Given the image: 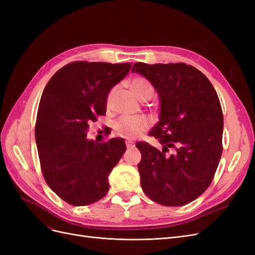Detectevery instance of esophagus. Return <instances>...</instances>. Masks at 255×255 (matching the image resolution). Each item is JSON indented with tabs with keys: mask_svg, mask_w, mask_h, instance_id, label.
<instances>
[{
	"mask_svg": "<svg viewBox=\"0 0 255 255\" xmlns=\"http://www.w3.org/2000/svg\"><path fill=\"white\" fill-rule=\"evenodd\" d=\"M126 144H127L128 148H133V146L135 145V143H134L132 140H127V141H126Z\"/></svg>",
	"mask_w": 255,
	"mask_h": 255,
	"instance_id": "esophagus-1",
	"label": "esophagus"
}]
</instances>
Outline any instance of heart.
I'll list each match as a JSON object with an SVG mask.
<instances>
[{
    "instance_id": "1",
    "label": "heart",
    "mask_w": 255,
    "mask_h": 255,
    "mask_svg": "<svg viewBox=\"0 0 255 255\" xmlns=\"http://www.w3.org/2000/svg\"><path fill=\"white\" fill-rule=\"evenodd\" d=\"M130 90L134 96L141 100V101H146L150 100L154 96V87L153 85L144 78H135L129 84ZM115 89L110 91L107 96L106 103L107 106L111 105L112 98L114 95ZM115 132L118 136L126 138V139H133L139 135H141L144 130L149 128V120L144 116H122L118 121L115 123Z\"/></svg>"
}]
</instances>
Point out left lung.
<instances>
[{
  "label": "left lung",
  "instance_id": "8db88e82",
  "mask_svg": "<svg viewBox=\"0 0 255 255\" xmlns=\"http://www.w3.org/2000/svg\"><path fill=\"white\" fill-rule=\"evenodd\" d=\"M132 72L148 79L158 92L160 119L150 136L163 150L136 143L144 194L165 206L194 201L210 186L222 154L223 115L217 92L198 69L184 63H136Z\"/></svg>",
  "mask_w": 255,
  "mask_h": 255
}]
</instances>
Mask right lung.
Returning <instances> with one entry per match:
<instances>
[{
    "label": "right lung",
    "mask_w": 255,
    "mask_h": 255,
    "mask_svg": "<svg viewBox=\"0 0 255 255\" xmlns=\"http://www.w3.org/2000/svg\"><path fill=\"white\" fill-rule=\"evenodd\" d=\"M130 66L73 61L60 68L42 92L35 126L41 171L69 204H92L110 189L107 177L127 150L125 140L98 143L86 136L89 123L106 114L107 95Z\"/></svg>",
    "instance_id": "1"
}]
</instances>
